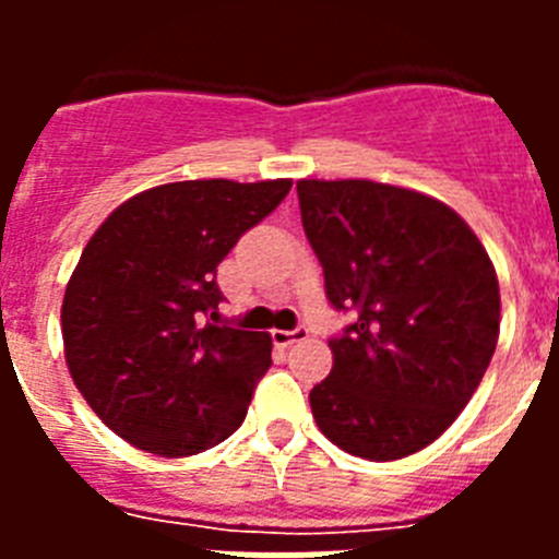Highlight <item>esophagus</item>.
Masks as SVG:
<instances>
[{
  "label": "esophagus",
  "instance_id": "esophagus-1",
  "mask_svg": "<svg viewBox=\"0 0 559 559\" xmlns=\"http://www.w3.org/2000/svg\"><path fill=\"white\" fill-rule=\"evenodd\" d=\"M310 335L308 328H294V330H274L271 338H274L276 347H290L296 341H305Z\"/></svg>",
  "mask_w": 559,
  "mask_h": 559
}]
</instances>
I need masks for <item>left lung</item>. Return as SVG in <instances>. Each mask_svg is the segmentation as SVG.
<instances>
[{"label": "left lung", "mask_w": 559, "mask_h": 559, "mask_svg": "<svg viewBox=\"0 0 559 559\" xmlns=\"http://www.w3.org/2000/svg\"><path fill=\"white\" fill-rule=\"evenodd\" d=\"M335 310L333 369L310 392L341 451L394 462L448 431L498 344L501 294L481 240L442 201L367 179L296 181Z\"/></svg>", "instance_id": "8db88e82"}]
</instances>
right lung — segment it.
<instances>
[{
	"mask_svg": "<svg viewBox=\"0 0 559 559\" xmlns=\"http://www.w3.org/2000/svg\"><path fill=\"white\" fill-rule=\"evenodd\" d=\"M290 181L229 179L151 187L92 235L61 305L78 392L117 437L179 459L240 428L271 335L218 328V263L288 195Z\"/></svg>",
	"mask_w": 559,
	"mask_h": 559,
	"instance_id": "obj_1",
	"label": "right lung"
}]
</instances>
